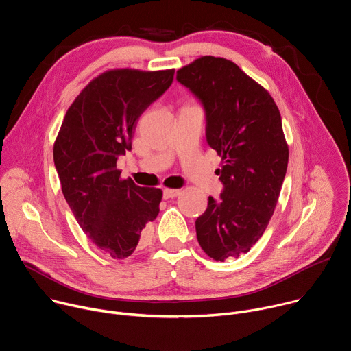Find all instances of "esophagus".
<instances>
[{
	"label": "esophagus",
	"instance_id": "obj_1",
	"mask_svg": "<svg viewBox=\"0 0 351 351\" xmlns=\"http://www.w3.org/2000/svg\"><path fill=\"white\" fill-rule=\"evenodd\" d=\"M179 194H180V190H179V189H165V190H164V198H165V199L178 197Z\"/></svg>",
	"mask_w": 351,
	"mask_h": 351
}]
</instances>
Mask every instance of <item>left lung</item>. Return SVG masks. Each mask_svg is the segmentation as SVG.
I'll list each match as a JSON object with an SVG mask.
<instances>
[{"instance_id": "1", "label": "left lung", "mask_w": 351, "mask_h": 351, "mask_svg": "<svg viewBox=\"0 0 351 351\" xmlns=\"http://www.w3.org/2000/svg\"><path fill=\"white\" fill-rule=\"evenodd\" d=\"M176 79L202 99L207 141L222 160L225 189L218 202L208 197L197 218V240L215 261L239 258L264 234L286 175L289 145L279 108L265 87L226 58L199 57Z\"/></svg>"}]
</instances>
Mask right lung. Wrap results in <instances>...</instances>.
I'll return each mask as SVG.
<instances>
[{
    "label": "right lung",
    "instance_id": "right-lung-1",
    "mask_svg": "<svg viewBox=\"0 0 351 351\" xmlns=\"http://www.w3.org/2000/svg\"><path fill=\"white\" fill-rule=\"evenodd\" d=\"M175 69H110L94 77L66 111L54 143L61 187L82 230L114 260L128 258L162 190L122 179L118 157L132 149L136 122L164 94Z\"/></svg>",
    "mask_w": 351,
    "mask_h": 351
}]
</instances>
